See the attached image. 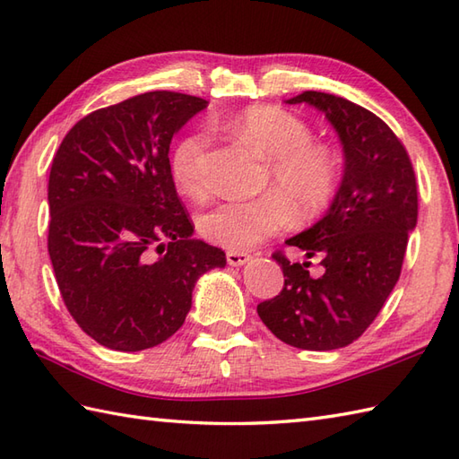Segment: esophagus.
Instances as JSON below:
<instances>
[{
    "instance_id": "34e87169",
    "label": "esophagus",
    "mask_w": 459,
    "mask_h": 459,
    "mask_svg": "<svg viewBox=\"0 0 459 459\" xmlns=\"http://www.w3.org/2000/svg\"><path fill=\"white\" fill-rule=\"evenodd\" d=\"M252 255L247 252H237V250H230L227 252V262L229 265H234V268H238V265H244L247 262H250Z\"/></svg>"
}]
</instances>
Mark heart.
Instances as JSON below:
<instances>
[{
  "mask_svg": "<svg viewBox=\"0 0 459 459\" xmlns=\"http://www.w3.org/2000/svg\"><path fill=\"white\" fill-rule=\"evenodd\" d=\"M219 129L252 146L268 160L264 186L254 199H227L199 217L204 237L222 248L248 250L280 232L297 217L311 219L333 204L340 184V160L333 148L313 143L299 117L272 105H255L219 123ZM207 134L191 133L176 144L169 169L176 187L197 199L207 191Z\"/></svg>",
  "mask_w": 459,
  "mask_h": 459,
  "instance_id": "obj_1",
  "label": "heart"
}]
</instances>
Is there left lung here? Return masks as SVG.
Returning <instances> with one entry per match:
<instances>
[{"label":"left lung","mask_w":459,"mask_h":459,"mask_svg":"<svg viewBox=\"0 0 459 459\" xmlns=\"http://www.w3.org/2000/svg\"><path fill=\"white\" fill-rule=\"evenodd\" d=\"M325 115L344 152V174L323 219L285 244L322 258L313 279L306 260H273L283 270V290L258 305L262 323L281 342L301 350H336L354 342L374 323L395 287L417 227V179L407 151L377 115L344 98L303 91L287 100Z\"/></svg>","instance_id":"left-lung-1"}]
</instances>
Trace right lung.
<instances>
[{
    "label": "right lung",
    "instance_id": "1",
    "mask_svg": "<svg viewBox=\"0 0 459 459\" xmlns=\"http://www.w3.org/2000/svg\"><path fill=\"white\" fill-rule=\"evenodd\" d=\"M207 101L148 91L72 126L48 178V254L64 305L105 348L138 351L184 325L197 280L225 252L194 238L169 143Z\"/></svg>",
    "mask_w": 459,
    "mask_h": 459
}]
</instances>
